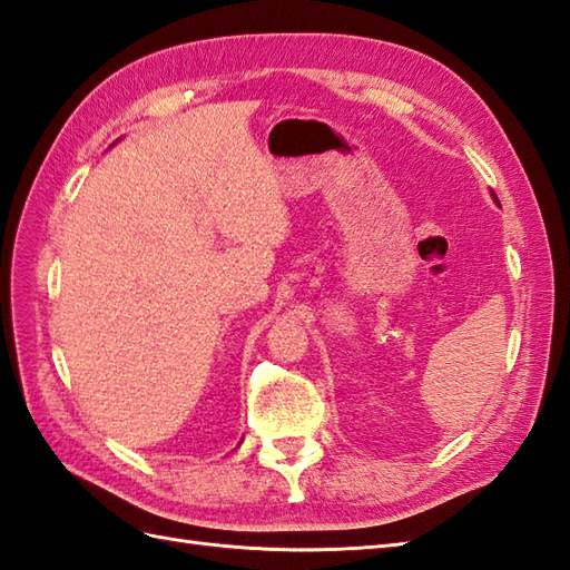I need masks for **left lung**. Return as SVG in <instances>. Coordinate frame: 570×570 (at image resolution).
<instances>
[{"mask_svg":"<svg viewBox=\"0 0 570 570\" xmlns=\"http://www.w3.org/2000/svg\"><path fill=\"white\" fill-rule=\"evenodd\" d=\"M492 198H494V200H498V196H494V193H492ZM498 205H500V200H498Z\"/></svg>","mask_w":570,"mask_h":570,"instance_id":"left-lung-1","label":"left lung"}]
</instances>
